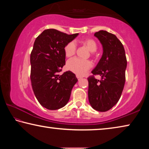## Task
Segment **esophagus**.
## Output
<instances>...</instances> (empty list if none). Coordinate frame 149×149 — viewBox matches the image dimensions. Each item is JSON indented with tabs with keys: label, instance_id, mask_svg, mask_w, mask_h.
I'll return each instance as SVG.
<instances>
[{
	"label": "esophagus",
	"instance_id": "34e87169",
	"mask_svg": "<svg viewBox=\"0 0 149 149\" xmlns=\"http://www.w3.org/2000/svg\"><path fill=\"white\" fill-rule=\"evenodd\" d=\"M76 77H77V79H78V80H79L81 78V76H79V75H76Z\"/></svg>",
	"mask_w": 149,
	"mask_h": 149
}]
</instances>
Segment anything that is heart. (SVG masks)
Listing matches in <instances>:
<instances>
[{
    "instance_id": "heart-1",
    "label": "heart",
    "mask_w": 149,
    "mask_h": 149,
    "mask_svg": "<svg viewBox=\"0 0 149 149\" xmlns=\"http://www.w3.org/2000/svg\"><path fill=\"white\" fill-rule=\"evenodd\" d=\"M83 44L87 47L91 52H94L97 49V44L93 39L87 38L84 40ZM77 46L74 42H70L66 44L64 52L66 57H71L76 52ZM92 66V63L89 60H84L78 58H74L68 61L67 63L68 69L71 72L79 75H83Z\"/></svg>"
}]
</instances>
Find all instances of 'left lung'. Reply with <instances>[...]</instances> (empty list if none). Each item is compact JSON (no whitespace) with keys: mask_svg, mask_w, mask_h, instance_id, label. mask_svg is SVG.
Segmentation results:
<instances>
[{"mask_svg":"<svg viewBox=\"0 0 149 149\" xmlns=\"http://www.w3.org/2000/svg\"><path fill=\"white\" fill-rule=\"evenodd\" d=\"M103 46V55L92 71L100 80L89 77L88 99L92 108L105 112L117 104L125 82L127 58L124 47L115 35L105 30L94 34Z\"/></svg>","mask_w":149,"mask_h":149,"instance_id":"8db88e82","label":"left lung"}]
</instances>
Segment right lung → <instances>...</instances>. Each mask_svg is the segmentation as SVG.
I'll list each match as a JSON object with an SVG mask.
<instances>
[{
	"mask_svg": "<svg viewBox=\"0 0 149 149\" xmlns=\"http://www.w3.org/2000/svg\"><path fill=\"white\" fill-rule=\"evenodd\" d=\"M77 36L47 29L35 40L30 54V79L37 100L49 110L64 107L77 81L70 71L58 74L65 64V46Z\"/></svg>",
	"mask_w": 149,
	"mask_h": 149,
	"instance_id": "add662e5",
	"label": "right lung"
}]
</instances>
